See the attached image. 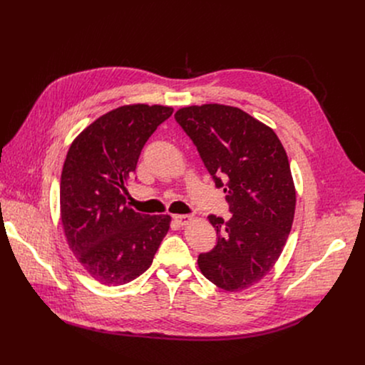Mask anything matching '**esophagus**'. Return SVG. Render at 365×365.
I'll return each instance as SVG.
<instances>
[{
    "label": "esophagus",
    "mask_w": 365,
    "mask_h": 365,
    "mask_svg": "<svg viewBox=\"0 0 365 365\" xmlns=\"http://www.w3.org/2000/svg\"><path fill=\"white\" fill-rule=\"evenodd\" d=\"M173 220L179 224V225H187L192 220H193V217H190V215H175L173 217Z\"/></svg>",
    "instance_id": "obj_1"
}]
</instances>
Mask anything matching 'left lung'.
Returning <instances> with one entry per match:
<instances>
[{"label":"left lung","mask_w":365,"mask_h":365,"mask_svg":"<svg viewBox=\"0 0 365 365\" xmlns=\"http://www.w3.org/2000/svg\"><path fill=\"white\" fill-rule=\"evenodd\" d=\"M175 118L224 187L232 214L228 221L207 217L218 242L199 254L197 266L218 287L244 290L273 269L292 230L296 190L287 154L270 127L235 107L192 106Z\"/></svg>","instance_id":"left-lung-1"}]
</instances>
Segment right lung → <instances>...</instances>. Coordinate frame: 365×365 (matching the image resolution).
<instances>
[{"label": "right lung", "instance_id": "obj_1", "mask_svg": "<svg viewBox=\"0 0 365 365\" xmlns=\"http://www.w3.org/2000/svg\"><path fill=\"white\" fill-rule=\"evenodd\" d=\"M173 108L124 106L88 125L72 143L61 179V217L69 248L99 283L121 286L143 274L170 228L169 215L127 206L125 183L140 153Z\"/></svg>", "mask_w": 365, "mask_h": 365}]
</instances>
